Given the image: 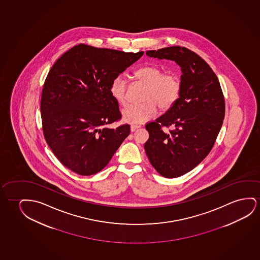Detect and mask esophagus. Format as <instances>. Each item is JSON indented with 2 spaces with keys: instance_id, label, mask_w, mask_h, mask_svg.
Here are the masks:
<instances>
[{
  "instance_id": "obj_1",
  "label": "esophagus",
  "mask_w": 260,
  "mask_h": 260,
  "mask_svg": "<svg viewBox=\"0 0 260 260\" xmlns=\"http://www.w3.org/2000/svg\"><path fill=\"white\" fill-rule=\"evenodd\" d=\"M141 127L139 124H131V132H135L138 128Z\"/></svg>"
}]
</instances>
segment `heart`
<instances>
[{
  "label": "heart",
  "instance_id": "b5f03b06",
  "mask_svg": "<svg viewBox=\"0 0 260 260\" xmlns=\"http://www.w3.org/2000/svg\"><path fill=\"white\" fill-rule=\"evenodd\" d=\"M134 76L137 81L147 85L143 94L144 103L132 104L122 111L123 119L128 123L140 124L150 120L161 110H169L175 105L181 93V81L174 73H165L160 67L146 65L136 70ZM110 94L119 105L127 103V81L118 74L110 85Z\"/></svg>",
  "mask_w": 260,
  "mask_h": 260
}]
</instances>
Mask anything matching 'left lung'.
<instances>
[{"instance_id":"1","label":"left lung","mask_w":260,"mask_h":260,"mask_svg":"<svg viewBox=\"0 0 260 260\" xmlns=\"http://www.w3.org/2000/svg\"><path fill=\"white\" fill-rule=\"evenodd\" d=\"M146 54L174 60L183 73L175 105L145 125L150 137L144 149L150 164L161 176L175 178L192 170L210 152L223 124L224 98L216 74L193 51L172 46ZM169 126L175 129L162 131Z\"/></svg>"}]
</instances>
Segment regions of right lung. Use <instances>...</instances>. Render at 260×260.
<instances>
[{
	"label": "right lung",
	"instance_id": "obj_1",
	"mask_svg": "<svg viewBox=\"0 0 260 260\" xmlns=\"http://www.w3.org/2000/svg\"><path fill=\"white\" fill-rule=\"evenodd\" d=\"M143 55L81 44L51 67L41 97L43 131L56 157L73 172H100L129 136V124L106 127L121 118L110 85Z\"/></svg>",
	"mask_w": 260,
	"mask_h": 260
}]
</instances>
